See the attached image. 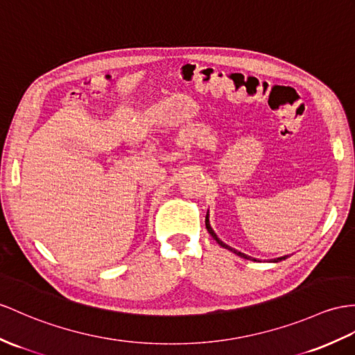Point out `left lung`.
<instances>
[{
	"label": "left lung",
	"mask_w": 355,
	"mask_h": 355,
	"mask_svg": "<svg viewBox=\"0 0 355 355\" xmlns=\"http://www.w3.org/2000/svg\"><path fill=\"white\" fill-rule=\"evenodd\" d=\"M206 229H207V232H209V235L217 241V243L221 245V247H224V248H227V250H230V252H233L235 253L236 256H241V257H244V259H247V261H253V262H262V261H259V259H256V257H252V256H247V254H244V253H241V252H238V250H235V248H232V247H229L227 244H224L223 241L217 236V233H215L214 230H212V227H211V224H209V215L206 214ZM288 256H282V257H277V259H270V261H263V262H280V261H284V259H286Z\"/></svg>",
	"instance_id": "8db88e82"
}]
</instances>
